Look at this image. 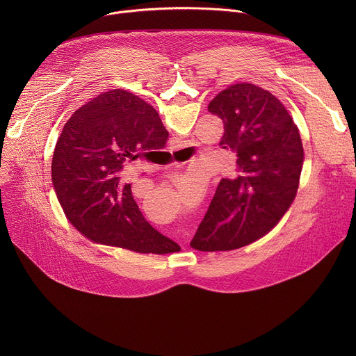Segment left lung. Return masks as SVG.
Returning <instances> with one entry per match:
<instances>
[{"instance_id": "left-lung-1", "label": "left lung", "mask_w": 356, "mask_h": 356, "mask_svg": "<svg viewBox=\"0 0 356 356\" xmlns=\"http://www.w3.org/2000/svg\"><path fill=\"white\" fill-rule=\"evenodd\" d=\"M209 111L224 122L220 146L236 154V169L220 181L190 245L204 252L232 250L262 238L290 207L302 143L284 106L255 84L228 87Z\"/></svg>"}]
</instances>
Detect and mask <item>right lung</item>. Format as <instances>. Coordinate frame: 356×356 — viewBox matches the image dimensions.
<instances>
[{"mask_svg": "<svg viewBox=\"0 0 356 356\" xmlns=\"http://www.w3.org/2000/svg\"><path fill=\"white\" fill-rule=\"evenodd\" d=\"M169 132L158 111L124 90H110L66 122L54 154L52 181L69 221L97 243L140 253L180 246L139 211L124 169L165 147Z\"/></svg>", "mask_w": 356, "mask_h": 356, "instance_id": "1", "label": "right lung"}]
</instances>
